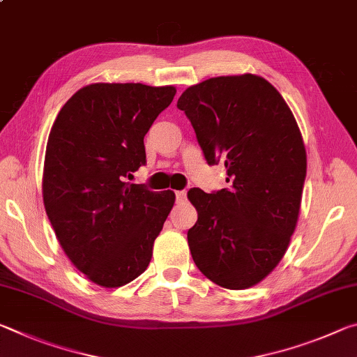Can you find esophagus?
Instances as JSON below:
<instances>
[{"mask_svg":"<svg viewBox=\"0 0 357 357\" xmlns=\"http://www.w3.org/2000/svg\"><path fill=\"white\" fill-rule=\"evenodd\" d=\"M187 197V192L185 190H176V200H185Z\"/></svg>","mask_w":357,"mask_h":357,"instance_id":"34e87169","label":"esophagus"}]
</instances>
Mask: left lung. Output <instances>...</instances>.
<instances>
[{
  "label": "left lung",
  "instance_id": "obj_1",
  "mask_svg": "<svg viewBox=\"0 0 357 357\" xmlns=\"http://www.w3.org/2000/svg\"><path fill=\"white\" fill-rule=\"evenodd\" d=\"M178 108L190 119L208 164L225 162L229 189H190L198 213L187 231L197 268L211 282L245 289L285 255L307 172L304 140L280 93L253 74L189 86Z\"/></svg>",
  "mask_w": 357,
  "mask_h": 357
}]
</instances>
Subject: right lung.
Returning a JSON list of instances; mask_svg holds the SVG:
<instances>
[{"label":"right lung","mask_w":357,"mask_h":357,"mask_svg":"<svg viewBox=\"0 0 357 357\" xmlns=\"http://www.w3.org/2000/svg\"><path fill=\"white\" fill-rule=\"evenodd\" d=\"M176 88L93 83L59 110L48 135L42 197L59 245L96 285L118 288L149 266L174 192L126 178L144 165L143 138Z\"/></svg>","instance_id":"right-lung-1"}]
</instances>
